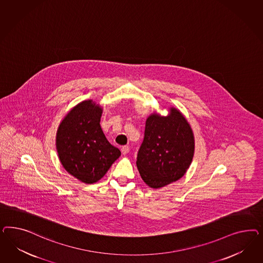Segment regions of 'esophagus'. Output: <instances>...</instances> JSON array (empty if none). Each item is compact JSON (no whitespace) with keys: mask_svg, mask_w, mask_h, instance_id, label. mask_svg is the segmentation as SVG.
<instances>
[{"mask_svg":"<svg viewBox=\"0 0 263 263\" xmlns=\"http://www.w3.org/2000/svg\"><path fill=\"white\" fill-rule=\"evenodd\" d=\"M121 152H122V154H127L128 152H129V146L128 145H123L122 147H121Z\"/></svg>","mask_w":263,"mask_h":263,"instance_id":"34e87169","label":"esophagus"}]
</instances>
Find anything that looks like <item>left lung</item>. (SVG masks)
<instances>
[{"instance_id": "obj_1", "label": "left lung", "mask_w": 263, "mask_h": 263, "mask_svg": "<svg viewBox=\"0 0 263 263\" xmlns=\"http://www.w3.org/2000/svg\"><path fill=\"white\" fill-rule=\"evenodd\" d=\"M194 136L182 114L171 109L167 117L151 116L137 155V167L143 181L160 188L178 180L191 164Z\"/></svg>"}]
</instances>
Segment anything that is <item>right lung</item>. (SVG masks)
<instances>
[{
  "label": "right lung",
  "instance_id": "add662e5",
  "mask_svg": "<svg viewBox=\"0 0 263 263\" xmlns=\"http://www.w3.org/2000/svg\"><path fill=\"white\" fill-rule=\"evenodd\" d=\"M102 109L91 100L74 107L61 123L57 149L64 168L85 183L98 181L120 157L100 126Z\"/></svg>",
  "mask_w": 263,
  "mask_h": 263
}]
</instances>
